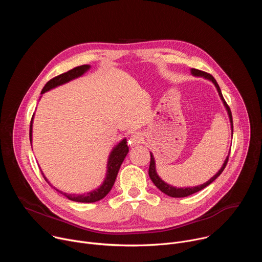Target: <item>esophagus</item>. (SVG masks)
<instances>
[{
  "mask_svg": "<svg viewBox=\"0 0 262 262\" xmlns=\"http://www.w3.org/2000/svg\"><path fill=\"white\" fill-rule=\"evenodd\" d=\"M143 141H144V139H143L142 134H141V133H135V134L132 136L129 142H130L132 146H135V145H137V144L143 143Z\"/></svg>",
  "mask_w": 262,
  "mask_h": 262,
  "instance_id": "esophagus-1",
  "label": "esophagus"
}]
</instances>
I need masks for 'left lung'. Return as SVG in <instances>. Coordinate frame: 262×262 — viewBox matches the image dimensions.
Wrapping results in <instances>:
<instances>
[{
	"label": "left lung",
	"instance_id": "1",
	"mask_svg": "<svg viewBox=\"0 0 262 262\" xmlns=\"http://www.w3.org/2000/svg\"><path fill=\"white\" fill-rule=\"evenodd\" d=\"M192 73L194 74V76H197V77H204L205 79L210 80V81L214 84V86H215L216 89H217L219 95L221 96V98H222L224 104H225V106H226V108H227V111H228L230 122H231V127H232L231 129H232V134H233V121H232V114H231L230 107H229V105L227 104V102L225 101V99H224V97H223V95H222V92H221V89H220V86L217 85V83H216V81L214 80V78L211 76L210 73H207V72H205V71H202V70H199V69H196V68H193V69H192ZM228 160H229V156L227 157L225 163L223 164L222 168L219 170V172H217L212 178H210L207 182H205V183H203V184H201V185L194 186V188H184V189L181 188V189H176V188H174V186H171V185L167 184L166 182H164V181L159 177V175L157 174L155 159H154V157H152L151 154H150V165H149V171H148V173H149V177H150V179H151L152 182L156 184L157 188L160 189L163 193H165L166 195H168V196H170V197L181 198V197H186V196H190V195H192V194H195V193H197V192L203 190L204 188H206L207 185H209L216 177H219V176L221 175V173L224 171V169H225V167H226V165H227V163H228Z\"/></svg>",
	"mask_w": 262,
	"mask_h": 262
}]
</instances>
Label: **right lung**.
<instances>
[{"label":"right lung","mask_w":262,"mask_h":262,"mask_svg":"<svg viewBox=\"0 0 262 262\" xmlns=\"http://www.w3.org/2000/svg\"><path fill=\"white\" fill-rule=\"evenodd\" d=\"M90 66L89 65H81V66H77L74 67L64 73H61L59 74V76L51 79L47 84L46 86L43 87L42 91H41V94H43L45 92L49 91L50 89L52 88H55L59 85H62V84H65L67 82H69L70 80L72 79H76L78 77H81L82 74L87 70L89 69ZM32 120L33 118L31 119V124H30V142H32ZM128 152V147L126 145V140L124 139L122 142H120L115 148L114 150L112 151L110 158H108V162H107V173H106V177H105V180L104 182L102 183V185L100 186L99 189L93 191V192H90L88 194H84V195H73V194H66V193H63L57 189H55L57 192L61 193L62 195H64L66 198H68L69 200H72V201H76V202H85V203H92V202H96V201H99L100 199L104 198L107 193L111 191L112 186L114 185V182H115V179L117 177V174H118V171L120 169V166L124 160V158L126 157ZM43 175V173H42ZM43 178L48 181V179L46 178V176L43 175ZM49 182V181H48Z\"/></svg>","instance_id":"add662e5"}]
</instances>
